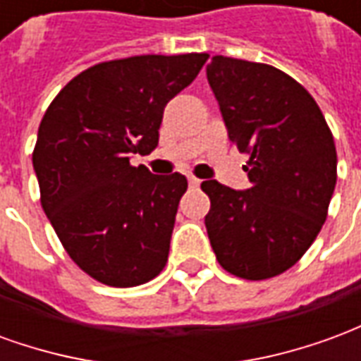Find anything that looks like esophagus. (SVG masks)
Listing matches in <instances>:
<instances>
[{
	"label": "esophagus",
	"instance_id": "34e87169",
	"mask_svg": "<svg viewBox=\"0 0 361 361\" xmlns=\"http://www.w3.org/2000/svg\"><path fill=\"white\" fill-rule=\"evenodd\" d=\"M188 181L191 188H199V185H201V180H199V178H195V176H189Z\"/></svg>",
	"mask_w": 361,
	"mask_h": 361
}]
</instances>
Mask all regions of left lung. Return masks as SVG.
I'll return each mask as SVG.
<instances>
[{"instance_id": "left-lung-1", "label": "left lung", "mask_w": 361, "mask_h": 361, "mask_svg": "<svg viewBox=\"0 0 361 361\" xmlns=\"http://www.w3.org/2000/svg\"><path fill=\"white\" fill-rule=\"evenodd\" d=\"M207 79L219 100L228 137L250 154L251 188L216 180L201 189L212 251L224 271L265 280L294 267L326 220L336 185V149L313 96L267 63L214 56Z\"/></svg>"}]
</instances>
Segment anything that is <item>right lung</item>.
<instances>
[{"label":"right lung","instance_id":"add662e5","mask_svg":"<svg viewBox=\"0 0 361 361\" xmlns=\"http://www.w3.org/2000/svg\"><path fill=\"white\" fill-rule=\"evenodd\" d=\"M207 59L104 61L67 82L44 114L32 152L40 203L69 257L102 284L139 286L164 269L188 180L129 158L157 149L166 104Z\"/></svg>","mask_w":361,"mask_h":361}]
</instances>
